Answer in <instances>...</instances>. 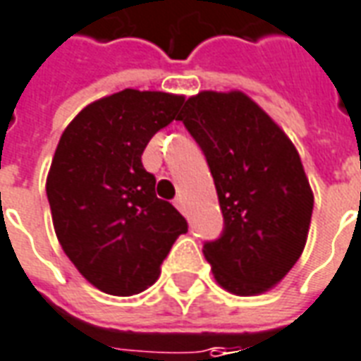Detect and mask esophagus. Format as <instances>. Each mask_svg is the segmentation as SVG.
<instances>
[{
	"label": "esophagus",
	"mask_w": 361,
	"mask_h": 361,
	"mask_svg": "<svg viewBox=\"0 0 361 361\" xmlns=\"http://www.w3.org/2000/svg\"><path fill=\"white\" fill-rule=\"evenodd\" d=\"M175 205H177V209L183 211L184 209V200H183V197H180V196L175 197Z\"/></svg>",
	"instance_id": "esophagus-1"
}]
</instances>
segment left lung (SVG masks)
Instances as JSON below:
<instances>
[{"mask_svg": "<svg viewBox=\"0 0 361 361\" xmlns=\"http://www.w3.org/2000/svg\"><path fill=\"white\" fill-rule=\"evenodd\" d=\"M207 158L224 230L203 245L216 283L267 293L306 245L314 194L291 139L242 91H202L177 116Z\"/></svg>", "mask_w": 361, "mask_h": 361, "instance_id": "obj_1", "label": "left lung"}]
</instances>
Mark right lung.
Listing matches in <instances>:
<instances>
[{"instance_id":"right-lung-1","label":"right lung","mask_w":361,"mask_h":361,"mask_svg":"<svg viewBox=\"0 0 361 361\" xmlns=\"http://www.w3.org/2000/svg\"><path fill=\"white\" fill-rule=\"evenodd\" d=\"M183 102V94L123 89L87 104L59 140L45 184L55 234L78 272L108 295L145 291L188 232L140 159Z\"/></svg>"}]
</instances>
